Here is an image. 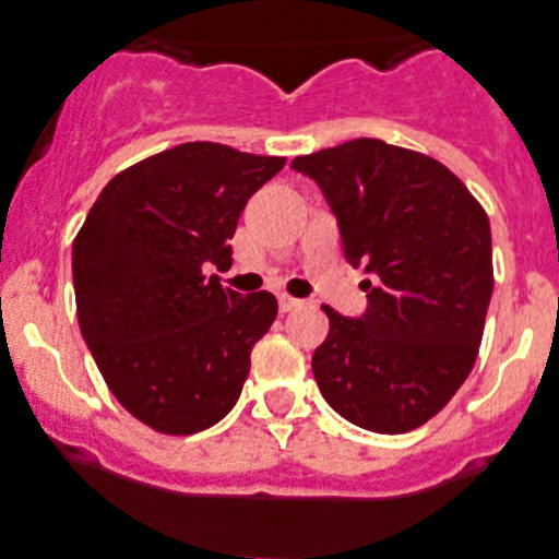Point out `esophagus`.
<instances>
[{"label":"esophagus","instance_id":"1","mask_svg":"<svg viewBox=\"0 0 559 559\" xmlns=\"http://www.w3.org/2000/svg\"><path fill=\"white\" fill-rule=\"evenodd\" d=\"M301 298H293V295H287V293H281L278 295V307H281V312H293V309H298L301 307Z\"/></svg>","mask_w":559,"mask_h":559}]
</instances>
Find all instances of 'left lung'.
Returning a JSON list of instances; mask_svg holds the SVG:
<instances>
[{
  "label": "left lung",
  "mask_w": 559,
  "mask_h": 559,
  "mask_svg": "<svg viewBox=\"0 0 559 559\" xmlns=\"http://www.w3.org/2000/svg\"><path fill=\"white\" fill-rule=\"evenodd\" d=\"M293 170L321 187L344 258L372 275L360 318L323 307V401L378 435L417 429L475 367L495 287L489 215L449 167L381 139L298 156Z\"/></svg>",
  "instance_id": "1"
}]
</instances>
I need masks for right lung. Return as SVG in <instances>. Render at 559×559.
Listing matches in <instances>:
<instances>
[{
    "label": "right lung",
    "mask_w": 559,
    "mask_h": 559,
    "mask_svg": "<svg viewBox=\"0 0 559 559\" xmlns=\"http://www.w3.org/2000/svg\"><path fill=\"white\" fill-rule=\"evenodd\" d=\"M284 164L178 144L112 176L84 218L73 241L79 330L116 401L150 429L195 435L236 406L278 301L241 298L204 266L233 264L247 201Z\"/></svg>",
    "instance_id": "add662e5"
}]
</instances>
